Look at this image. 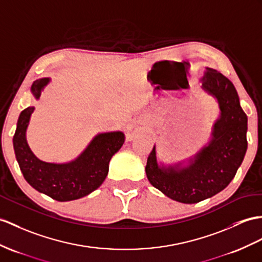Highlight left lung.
Returning a JSON list of instances; mask_svg holds the SVG:
<instances>
[{
    "instance_id": "obj_1",
    "label": "left lung",
    "mask_w": 262,
    "mask_h": 262,
    "mask_svg": "<svg viewBox=\"0 0 262 262\" xmlns=\"http://www.w3.org/2000/svg\"><path fill=\"white\" fill-rule=\"evenodd\" d=\"M202 89L219 103L220 117L212 127L208 145L182 163L159 165L153 146L145 165V173L153 187L170 199L196 203L219 193L234 178L247 151L248 118L240 106L232 82L211 68H206Z\"/></svg>"
}]
</instances>
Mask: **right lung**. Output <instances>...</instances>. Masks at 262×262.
Listing matches in <instances>:
<instances>
[{
  "instance_id": "obj_1",
  "label": "right lung",
  "mask_w": 262,
  "mask_h": 262,
  "mask_svg": "<svg viewBox=\"0 0 262 262\" xmlns=\"http://www.w3.org/2000/svg\"><path fill=\"white\" fill-rule=\"evenodd\" d=\"M49 82V78L33 82L31 92L36 100ZM33 111L34 106H29L21 112L13 137L15 157L24 179L39 192L61 202L80 199L97 190L105 180L112 156L124 143L123 132L95 136L85 150L71 162H44L33 155L25 137Z\"/></svg>"
}]
</instances>
